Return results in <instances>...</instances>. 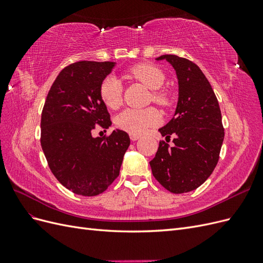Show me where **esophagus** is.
<instances>
[{
	"label": "esophagus",
	"instance_id": "obj_1",
	"mask_svg": "<svg viewBox=\"0 0 263 263\" xmlns=\"http://www.w3.org/2000/svg\"><path fill=\"white\" fill-rule=\"evenodd\" d=\"M129 137H130V139L133 141H136V140H138L140 138L139 135H136V134H129Z\"/></svg>",
	"mask_w": 263,
	"mask_h": 263
}]
</instances>
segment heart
I'll use <instances>...</instances> for the list:
<instances>
[{"label": "heart", "instance_id": "heart-1", "mask_svg": "<svg viewBox=\"0 0 263 263\" xmlns=\"http://www.w3.org/2000/svg\"><path fill=\"white\" fill-rule=\"evenodd\" d=\"M130 76L145 84L153 92V100L160 105H168L169 98L163 92L158 91L164 83L162 71L153 65H139L130 70ZM100 97L103 103L108 107L115 109L122 103V85L113 76L105 78L100 86ZM160 122V115L155 108L135 109L127 108L119 113L115 123L118 128L129 134H142L149 127L156 126Z\"/></svg>", "mask_w": 263, "mask_h": 263}]
</instances>
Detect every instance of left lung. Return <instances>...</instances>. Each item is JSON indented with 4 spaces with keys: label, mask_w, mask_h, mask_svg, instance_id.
Returning <instances> with one entry per match:
<instances>
[{
    "label": "left lung",
    "mask_w": 263,
    "mask_h": 263,
    "mask_svg": "<svg viewBox=\"0 0 263 263\" xmlns=\"http://www.w3.org/2000/svg\"><path fill=\"white\" fill-rule=\"evenodd\" d=\"M176 70L179 85L177 108L159 132L174 146L160 141L150 166L154 177L172 193H186L201 186L214 171L224 140L221 113L212 86L195 63L176 54H164Z\"/></svg>",
    "instance_id": "obj_1"
}]
</instances>
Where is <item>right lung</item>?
Returning <instances> with one entry per match:
<instances>
[{
	"instance_id": "right-lung-1",
	"label": "right lung",
	"mask_w": 263,
	"mask_h": 263,
	"mask_svg": "<svg viewBox=\"0 0 263 263\" xmlns=\"http://www.w3.org/2000/svg\"><path fill=\"white\" fill-rule=\"evenodd\" d=\"M116 62L79 61L55 78L42 113L41 144L53 176L73 193L95 196L118 177L130 145L128 134L115 129L93 137L94 125H112L100 97L103 80Z\"/></svg>"
}]
</instances>
